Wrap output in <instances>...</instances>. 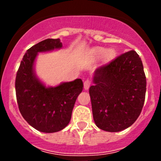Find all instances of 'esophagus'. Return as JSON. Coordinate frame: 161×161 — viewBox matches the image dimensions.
I'll return each instance as SVG.
<instances>
[{
	"label": "esophagus",
	"mask_w": 161,
	"mask_h": 161,
	"mask_svg": "<svg viewBox=\"0 0 161 161\" xmlns=\"http://www.w3.org/2000/svg\"><path fill=\"white\" fill-rule=\"evenodd\" d=\"M90 85H91V80H90V79H86V80H85V82H84L83 83L84 89H85V90H88V89L90 88Z\"/></svg>",
	"instance_id": "obj_1"
}]
</instances>
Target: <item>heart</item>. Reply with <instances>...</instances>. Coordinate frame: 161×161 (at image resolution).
I'll return each mask as SVG.
<instances>
[{"mask_svg": "<svg viewBox=\"0 0 161 161\" xmlns=\"http://www.w3.org/2000/svg\"><path fill=\"white\" fill-rule=\"evenodd\" d=\"M92 53L96 58H100L103 55L106 58H110L112 56V52L111 50H106L104 47H97L93 48L92 50Z\"/></svg>", "mask_w": 161, "mask_h": 161, "instance_id": "heart-1", "label": "heart"}]
</instances>
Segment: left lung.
<instances>
[{
	"mask_svg": "<svg viewBox=\"0 0 161 161\" xmlns=\"http://www.w3.org/2000/svg\"><path fill=\"white\" fill-rule=\"evenodd\" d=\"M90 88L93 120L103 131H122L136 121L145 101L147 79L135 50L96 69Z\"/></svg>",
	"mask_w": 161,
	"mask_h": 161,
	"instance_id": "8db88e82",
	"label": "left lung"
}]
</instances>
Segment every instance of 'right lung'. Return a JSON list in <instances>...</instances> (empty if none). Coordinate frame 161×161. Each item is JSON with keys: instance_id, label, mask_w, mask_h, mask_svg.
Returning <instances> with one entry per match:
<instances>
[{"instance_id": "1", "label": "right lung", "mask_w": 161, "mask_h": 161, "mask_svg": "<svg viewBox=\"0 0 161 161\" xmlns=\"http://www.w3.org/2000/svg\"><path fill=\"white\" fill-rule=\"evenodd\" d=\"M62 47L60 39H47L27 50L15 79V92L21 114L32 127L42 132L62 130L71 118L78 96L82 91V79L46 87L36 77L33 64L37 53Z\"/></svg>"}]
</instances>
